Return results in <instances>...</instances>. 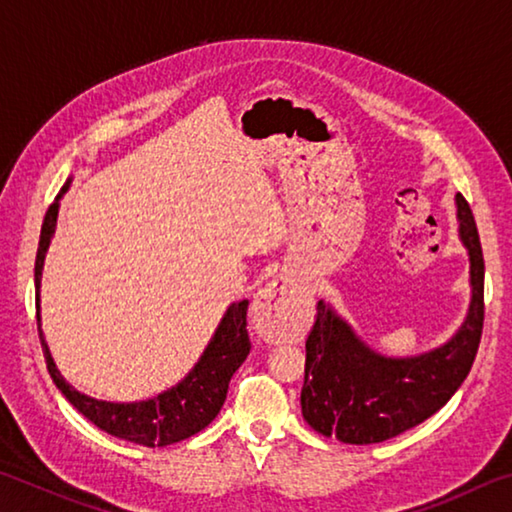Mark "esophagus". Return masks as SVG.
Listing matches in <instances>:
<instances>
[{"mask_svg": "<svg viewBox=\"0 0 512 512\" xmlns=\"http://www.w3.org/2000/svg\"><path fill=\"white\" fill-rule=\"evenodd\" d=\"M253 314L259 334L266 341H296L309 316L307 293L293 280H275L257 293Z\"/></svg>", "mask_w": 512, "mask_h": 512, "instance_id": "34e87169", "label": "esophagus"}]
</instances>
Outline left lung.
Masks as SVG:
<instances>
[{
    "instance_id": "8db88e82",
    "label": "left lung",
    "mask_w": 512,
    "mask_h": 512,
    "mask_svg": "<svg viewBox=\"0 0 512 512\" xmlns=\"http://www.w3.org/2000/svg\"><path fill=\"white\" fill-rule=\"evenodd\" d=\"M458 225L470 253L472 302L463 327L443 348L388 359L354 336L323 300L307 336L300 404L311 429L348 445L384 443L443 409L470 372L483 332V250L474 214L456 194Z\"/></svg>"
}]
</instances>
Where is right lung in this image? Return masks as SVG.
I'll return each instance as SVG.
<instances>
[{
	"label": "right lung",
	"mask_w": 512,
	"mask_h": 512,
	"mask_svg": "<svg viewBox=\"0 0 512 512\" xmlns=\"http://www.w3.org/2000/svg\"><path fill=\"white\" fill-rule=\"evenodd\" d=\"M69 180L60 189L58 198L67 192ZM58 198L49 205L42 221L40 241H38V255H36V289H40L42 277V264H45V253L49 248L51 235L56 228L58 216ZM40 296L36 293V318H38V334L42 343V352H45L47 370L58 391L63 393L69 404L76 411H81L92 424H97L101 431L110 433V436L128 440V443L144 445V447H164L180 443L189 436H194L201 429L210 424L216 413L221 411L228 395V384L241 363L246 361L250 352V339H248V300L235 302L221 320L219 329H216L214 339L207 345L201 361L196 368L180 381L176 388L164 391L162 395L149 402H135V404H112L92 400V397L83 395L67 384L60 375L54 359H51L49 348L45 343L40 329Z\"/></svg>",
	"instance_id": "right-lung-1"
}]
</instances>
